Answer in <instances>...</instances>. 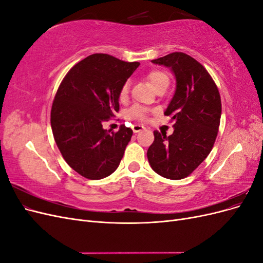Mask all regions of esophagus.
I'll list each match as a JSON object with an SVG mask.
<instances>
[{
    "label": "esophagus",
    "instance_id": "obj_1",
    "mask_svg": "<svg viewBox=\"0 0 263 263\" xmlns=\"http://www.w3.org/2000/svg\"><path fill=\"white\" fill-rule=\"evenodd\" d=\"M133 132L136 134V133H139V132H141V130H144L145 129V126L144 125H140V124H135V125H133Z\"/></svg>",
    "mask_w": 263,
    "mask_h": 263
}]
</instances>
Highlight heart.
<instances>
[{
  "label": "heart",
  "mask_w": 263,
  "mask_h": 263,
  "mask_svg": "<svg viewBox=\"0 0 263 263\" xmlns=\"http://www.w3.org/2000/svg\"><path fill=\"white\" fill-rule=\"evenodd\" d=\"M146 79L150 83V85L154 87L155 91H158L159 89H161V87H168V85L170 83L169 76L161 70L150 71V72L146 76ZM129 87H130L129 82L124 83L121 91H119V100L125 101L127 98H128ZM146 114H147L146 108L141 107V106H135L129 110L128 117L135 118V119H145Z\"/></svg>",
  "instance_id": "heart-1"
}]
</instances>
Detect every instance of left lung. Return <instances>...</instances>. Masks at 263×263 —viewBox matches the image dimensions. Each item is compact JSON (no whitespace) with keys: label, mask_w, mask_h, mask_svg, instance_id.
Masks as SVG:
<instances>
[{"label":"left lung","mask_w":263,"mask_h":263,"mask_svg":"<svg viewBox=\"0 0 263 263\" xmlns=\"http://www.w3.org/2000/svg\"><path fill=\"white\" fill-rule=\"evenodd\" d=\"M151 62L169 68L176 79V91L164 110L176 123L170 136L154 132L147 158L159 176L181 180L205 160L214 146L221 115L219 92L206 69L185 53L173 52Z\"/></svg>","instance_id":"left-lung-1"}]
</instances>
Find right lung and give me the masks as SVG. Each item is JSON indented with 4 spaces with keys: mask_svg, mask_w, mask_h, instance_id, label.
Segmentation results:
<instances>
[{
    "mask_svg": "<svg viewBox=\"0 0 263 263\" xmlns=\"http://www.w3.org/2000/svg\"><path fill=\"white\" fill-rule=\"evenodd\" d=\"M139 62L94 53L70 69L55 94L51 129L60 153L76 172L90 180L110 176L119 165L133 130L108 134L103 122L119 109V91Z\"/></svg>",
    "mask_w": 263,
    "mask_h": 263,
    "instance_id": "right-lung-1",
    "label": "right lung"
}]
</instances>
